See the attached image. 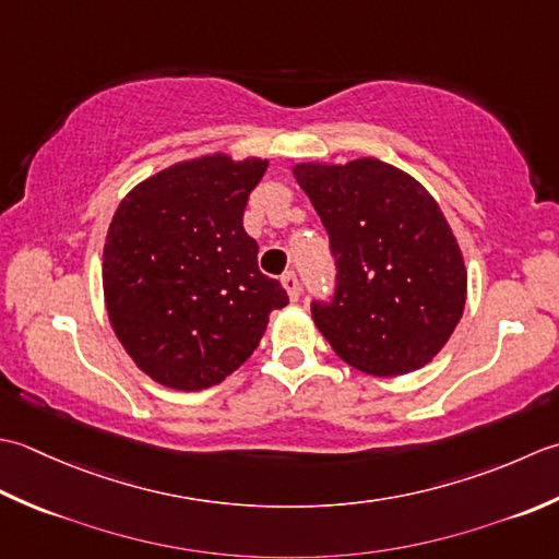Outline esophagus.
<instances>
[{
    "label": "esophagus",
    "instance_id": "34e87169",
    "mask_svg": "<svg viewBox=\"0 0 559 559\" xmlns=\"http://www.w3.org/2000/svg\"><path fill=\"white\" fill-rule=\"evenodd\" d=\"M282 284H284V289H287L289 299H292V301H299L301 284H299V277H296V272H287V275L282 277Z\"/></svg>",
    "mask_w": 559,
    "mask_h": 559
}]
</instances>
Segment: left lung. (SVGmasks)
I'll use <instances>...</instances> for the list:
<instances>
[{
    "mask_svg": "<svg viewBox=\"0 0 559 559\" xmlns=\"http://www.w3.org/2000/svg\"><path fill=\"white\" fill-rule=\"evenodd\" d=\"M330 236L337 289L313 323L349 367L371 376L423 369L459 325L468 270L439 202L373 156L292 166Z\"/></svg>",
    "mask_w": 559,
    "mask_h": 559,
    "instance_id": "8db88e82",
    "label": "left lung"
}]
</instances>
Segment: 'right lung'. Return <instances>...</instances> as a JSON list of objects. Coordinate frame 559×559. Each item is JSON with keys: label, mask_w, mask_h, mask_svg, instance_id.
Returning <instances> with one entry per match:
<instances>
[{"label": "right lung", "mask_w": 559, "mask_h": 559, "mask_svg": "<svg viewBox=\"0 0 559 559\" xmlns=\"http://www.w3.org/2000/svg\"><path fill=\"white\" fill-rule=\"evenodd\" d=\"M267 158L214 152L136 183L104 246V299L120 345L176 391L222 383L253 355L270 313L289 304L258 270L243 210Z\"/></svg>", "instance_id": "add662e5"}]
</instances>
